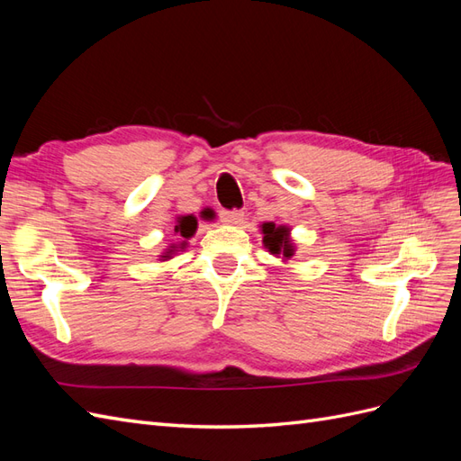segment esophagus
Masks as SVG:
<instances>
[{"label":"esophagus","instance_id":"esophagus-1","mask_svg":"<svg viewBox=\"0 0 461 461\" xmlns=\"http://www.w3.org/2000/svg\"><path fill=\"white\" fill-rule=\"evenodd\" d=\"M221 219L225 225H232V227H242L246 215L242 212H222Z\"/></svg>","mask_w":461,"mask_h":461}]
</instances>
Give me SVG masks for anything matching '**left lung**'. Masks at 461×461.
Returning <instances> with one entry per match:
<instances>
[{
    "instance_id": "8db88e82",
    "label": "left lung",
    "mask_w": 461,
    "mask_h": 461,
    "mask_svg": "<svg viewBox=\"0 0 461 461\" xmlns=\"http://www.w3.org/2000/svg\"><path fill=\"white\" fill-rule=\"evenodd\" d=\"M263 234V246L273 256H283V261H288L296 254V246L290 239V229L286 225H275V222H263L259 225Z\"/></svg>"
}]
</instances>
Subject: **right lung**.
<instances>
[{"instance_id": "right-lung-1", "label": "right lung", "mask_w": 461, "mask_h": 461, "mask_svg": "<svg viewBox=\"0 0 461 461\" xmlns=\"http://www.w3.org/2000/svg\"><path fill=\"white\" fill-rule=\"evenodd\" d=\"M196 230H198V219L194 217L192 213L190 215H178V217H175V234L178 236V239H183V242L171 244L169 248H167V252H163L159 256L161 258L159 261H167V259L173 258V254L183 252V249L188 246L186 240H190L192 236L196 234Z\"/></svg>"}]
</instances>
